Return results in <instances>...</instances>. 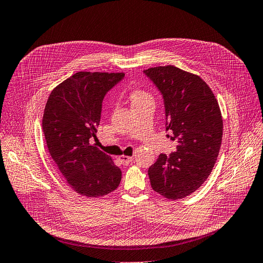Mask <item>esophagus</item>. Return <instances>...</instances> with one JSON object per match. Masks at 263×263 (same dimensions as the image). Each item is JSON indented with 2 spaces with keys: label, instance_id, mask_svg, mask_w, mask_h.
Wrapping results in <instances>:
<instances>
[{
  "label": "esophagus",
  "instance_id": "obj_1",
  "mask_svg": "<svg viewBox=\"0 0 263 263\" xmlns=\"http://www.w3.org/2000/svg\"><path fill=\"white\" fill-rule=\"evenodd\" d=\"M118 159L123 166H128L130 162L133 161V157H129V156H120Z\"/></svg>",
  "mask_w": 263,
  "mask_h": 263
}]
</instances>
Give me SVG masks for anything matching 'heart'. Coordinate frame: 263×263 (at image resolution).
Segmentation results:
<instances>
[{
	"instance_id": "obj_1",
	"label": "heart",
	"mask_w": 263,
	"mask_h": 263,
	"mask_svg": "<svg viewBox=\"0 0 263 263\" xmlns=\"http://www.w3.org/2000/svg\"><path fill=\"white\" fill-rule=\"evenodd\" d=\"M132 105L142 104V103H154V97L143 90H134L131 93Z\"/></svg>"
}]
</instances>
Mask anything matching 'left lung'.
Masks as SVG:
<instances>
[{
  "instance_id": "8db88e82",
  "label": "left lung",
  "mask_w": 263,
  "mask_h": 263,
  "mask_svg": "<svg viewBox=\"0 0 263 263\" xmlns=\"http://www.w3.org/2000/svg\"><path fill=\"white\" fill-rule=\"evenodd\" d=\"M162 95L166 130L177 152L160 154L148 168L151 185L169 199L189 196L200 187L215 166L223 122L215 94L200 77L174 66L143 71Z\"/></svg>"
}]
</instances>
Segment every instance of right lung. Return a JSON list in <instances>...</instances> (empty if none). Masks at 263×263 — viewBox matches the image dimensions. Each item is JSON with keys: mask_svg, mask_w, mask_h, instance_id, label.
I'll return each instance as SVG.
<instances>
[{"mask_svg": "<svg viewBox=\"0 0 263 263\" xmlns=\"http://www.w3.org/2000/svg\"><path fill=\"white\" fill-rule=\"evenodd\" d=\"M123 78V72H77L55 87L45 105L46 146L68 185L80 195L101 197L120 184L121 170L92 143L104 97Z\"/></svg>", "mask_w": 263, "mask_h": 263, "instance_id": "right-lung-1", "label": "right lung"}]
</instances>
